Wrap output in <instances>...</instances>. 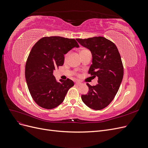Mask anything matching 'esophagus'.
Listing matches in <instances>:
<instances>
[{
    "mask_svg": "<svg viewBox=\"0 0 148 148\" xmlns=\"http://www.w3.org/2000/svg\"><path fill=\"white\" fill-rule=\"evenodd\" d=\"M75 84H76V85H78V86H79V85H81V84H82V83L78 82H77L75 83Z\"/></svg>",
    "mask_w": 148,
    "mask_h": 148,
    "instance_id": "obj_1",
    "label": "esophagus"
}]
</instances>
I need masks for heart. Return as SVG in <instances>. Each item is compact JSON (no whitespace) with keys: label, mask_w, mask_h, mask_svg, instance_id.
Listing matches in <instances>:
<instances>
[{"label":"heart","mask_w":148,"mask_h":148,"mask_svg":"<svg viewBox=\"0 0 148 148\" xmlns=\"http://www.w3.org/2000/svg\"><path fill=\"white\" fill-rule=\"evenodd\" d=\"M86 50H87V49H82V50L80 51V52H83V51H86ZM69 52H67V53H66L64 55V60H66V59L67 58H68V57H69Z\"/></svg>","instance_id":"1"}]
</instances>
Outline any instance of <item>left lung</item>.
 Segmentation results:
<instances>
[{
	"label": "left lung",
	"mask_w": 148,
	"mask_h": 148,
	"mask_svg": "<svg viewBox=\"0 0 148 148\" xmlns=\"http://www.w3.org/2000/svg\"><path fill=\"white\" fill-rule=\"evenodd\" d=\"M82 46L89 49L92 56L88 73L98 77V84L89 88L82 95L83 102L89 108L101 110L112 101L118 92L123 76V66L115 44L104 37L77 39Z\"/></svg>",
	"instance_id": "1"
}]
</instances>
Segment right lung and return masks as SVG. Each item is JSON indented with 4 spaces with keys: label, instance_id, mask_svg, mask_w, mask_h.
<instances>
[{
    "label": "right lung",
    "instance_id": "add662e5",
    "mask_svg": "<svg viewBox=\"0 0 148 148\" xmlns=\"http://www.w3.org/2000/svg\"><path fill=\"white\" fill-rule=\"evenodd\" d=\"M78 47L74 39L44 37L36 43L26 62L25 78L30 95L42 108L52 109L64 101L74 83L69 78L57 82L53 71L64 62V54Z\"/></svg>",
    "mask_w": 148,
    "mask_h": 148
}]
</instances>
